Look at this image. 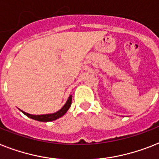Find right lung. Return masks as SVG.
I'll return each mask as SVG.
<instances>
[{"mask_svg":"<svg viewBox=\"0 0 159 159\" xmlns=\"http://www.w3.org/2000/svg\"><path fill=\"white\" fill-rule=\"evenodd\" d=\"M71 104H72V95H70V96L68 97V100H67L66 104H64V107H63L60 110H59L58 112H56V113H51V114H44V115H32V114L25 113L24 111H22V112H23L26 116H28V117L33 118V119L34 120H37V121H40V122H50V121H54V120L57 119V118H59V117H62V116L64 115V113L68 111V109H69V107L71 106Z\"/></svg>","mask_w":159,"mask_h":159,"instance_id":"obj_1","label":"right lung"}]
</instances>
